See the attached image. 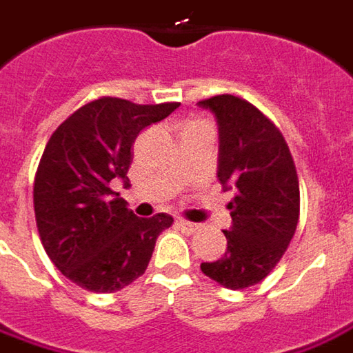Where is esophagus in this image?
<instances>
[{
    "instance_id": "esophagus-1",
    "label": "esophagus",
    "mask_w": 353,
    "mask_h": 353,
    "mask_svg": "<svg viewBox=\"0 0 353 353\" xmlns=\"http://www.w3.org/2000/svg\"><path fill=\"white\" fill-rule=\"evenodd\" d=\"M177 226H179L183 232H188V234H193V232H197V230H199V225L189 223V221H183V219H179V221H177Z\"/></svg>"
}]
</instances>
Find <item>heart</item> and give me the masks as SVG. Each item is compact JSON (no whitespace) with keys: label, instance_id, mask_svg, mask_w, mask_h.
<instances>
[{"label":"heart","instance_id":"heart-1","mask_svg":"<svg viewBox=\"0 0 353 353\" xmlns=\"http://www.w3.org/2000/svg\"><path fill=\"white\" fill-rule=\"evenodd\" d=\"M197 125H205V123H191V125H188L185 128H191V127H197Z\"/></svg>","mask_w":353,"mask_h":353}]
</instances>
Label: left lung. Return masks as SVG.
Returning a JSON list of instances; mask_svg holds the SVG:
<instances>
[{
  "label": "left lung",
  "instance_id": "left-lung-1",
  "mask_svg": "<svg viewBox=\"0 0 353 353\" xmlns=\"http://www.w3.org/2000/svg\"><path fill=\"white\" fill-rule=\"evenodd\" d=\"M219 123V181L234 188L232 228L223 230L221 260L201 272L228 289H246L272 274L297 230V168L281 130L246 99L223 93L199 101Z\"/></svg>",
  "mask_w": 353,
  "mask_h": 353
}]
</instances>
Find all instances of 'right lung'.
I'll return each mask as SVG.
<instances>
[{"mask_svg": "<svg viewBox=\"0 0 353 353\" xmlns=\"http://www.w3.org/2000/svg\"><path fill=\"white\" fill-rule=\"evenodd\" d=\"M179 103L139 105L97 97L56 128L37 168L32 201L39 236L56 268L81 289L115 293L146 272L170 214L139 219L113 181H128L142 128Z\"/></svg>", "mask_w": 353, "mask_h": 353, "instance_id": "right-lung-1", "label": "right lung"}]
</instances>
